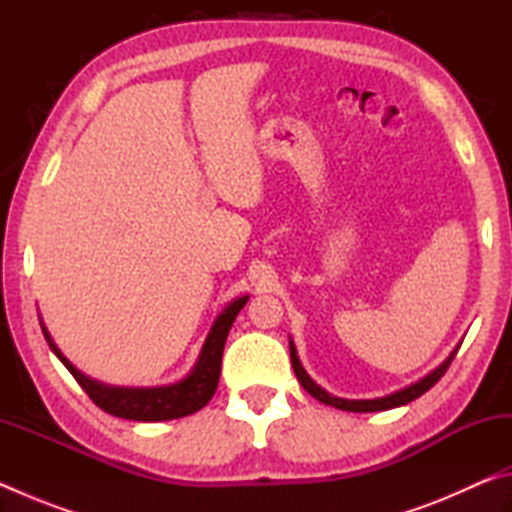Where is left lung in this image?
I'll return each instance as SVG.
<instances>
[{
    "label": "left lung",
    "instance_id": "1",
    "mask_svg": "<svg viewBox=\"0 0 512 512\" xmlns=\"http://www.w3.org/2000/svg\"><path fill=\"white\" fill-rule=\"evenodd\" d=\"M458 348H461V343L456 345V348L449 352V357L440 363L438 368H433L429 375H424L422 379L413 381L411 386L406 388H400V391H395L391 395H384V397H375V400H343V397H336V395H329L325 388H320L314 379H311L307 375V370L302 368V363L298 359V350L296 345H293V341L289 339V352H291V366H293V372H296L298 381L302 384V388L311 395L316 397L318 402H323L327 406H334V409H341V411H352V413H375V411H388V409H395V406H404L409 404L413 400H418L420 395H424L429 391V388L436 384V381L445 375L449 363H452V359L456 357Z\"/></svg>",
    "mask_w": 512,
    "mask_h": 512
}]
</instances>
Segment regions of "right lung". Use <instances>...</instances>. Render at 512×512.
Segmentation results:
<instances>
[{
    "label": "right lung",
    "mask_w": 512,
    "mask_h": 512,
    "mask_svg": "<svg viewBox=\"0 0 512 512\" xmlns=\"http://www.w3.org/2000/svg\"><path fill=\"white\" fill-rule=\"evenodd\" d=\"M248 302V296H241L232 300L219 316H216L214 325L207 334V339L201 348V354L194 363V368L189 370V375L183 377L176 384L169 386H151V388H133V386H108L101 384L97 379H90L88 375L72 366L63 352L58 350V345L51 339L45 323L40 320L42 334L49 343L51 352L63 361V366L72 372L74 379L79 381L81 388L90 395V400L110 415L124 420H137V422H162V420H176L185 418L201 411L203 406L212 400V395L219 386L221 375V357L225 348V339L232 323L244 305Z\"/></svg>",
    "instance_id": "add662e5"
}]
</instances>
